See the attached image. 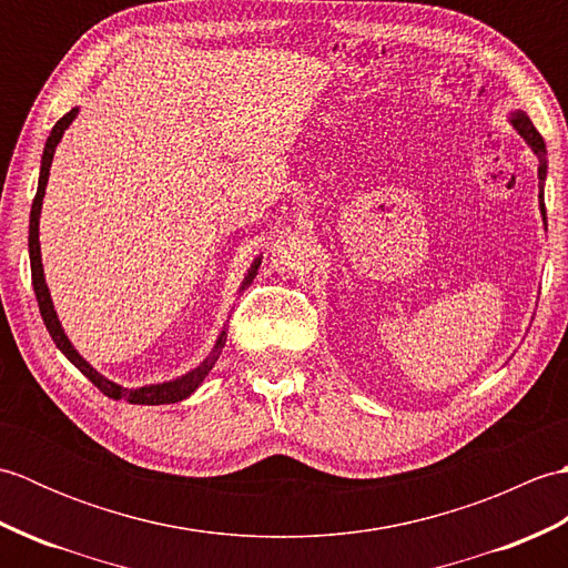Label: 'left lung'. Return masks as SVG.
<instances>
[{
	"label": "left lung",
	"mask_w": 568,
	"mask_h": 568,
	"mask_svg": "<svg viewBox=\"0 0 568 568\" xmlns=\"http://www.w3.org/2000/svg\"><path fill=\"white\" fill-rule=\"evenodd\" d=\"M510 124L517 129V134H520L529 146H532V151L537 153L539 159V168H537V178H539V210H541V216H545L547 222V210H545V178H547V146H545V139L539 136V131L535 129V124L529 122V116L523 114V112H515L510 116Z\"/></svg>",
	"instance_id": "8db88e82"
}]
</instances>
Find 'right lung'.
<instances>
[{
	"instance_id": "1",
	"label": "right lung",
	"mask_w": 568,
	"mask_h": 568,
	"mask_svg": "<svg viewBox=\"0 0 568 568\" xmlns=\"http://www.w3.org/2000/svg\"><path fill=\"white\" fill-rule=\"evenodd\" d=\"M78 116V110H70L65 116H60L51 136H48L45 141V149H43V159H41V175H39V190H36V197H33V204H31V220H29V258H31V281H33V293H36V300H39V310H41V317H43V324L48 334H51V339L55 342V346L60 348L68 356V361L75 368L82 371L84 378H90L92 385H98V388L106 395L112 397V400H126L131 405H168V403H180L185 400V397H190L192 393H195L202 381L207 378V373L212 371V366L216 364V358H220L222 348H224V342H226V332L220 334V339H216L212 354L202 361V364L197 368H192L190 373H185V376H180L175 381H168V383H159V385H143V388H122V385L112 383L110 378H104L102 373L94 371L88 361H84L78 352L75 346H72L68 342V336L63 332V327H60L58 322V315L53 310V300H51V293H48V285H45V277H43V263H41V244H39V216H41V204H43V195H45V185H48V175H51V163H53V153H55V146L60 143V139H63L65 129L72 124V119ZM261 265V258L253 261L251 271L246 275L244 285H241V291L251 283V277L256 275Z\"/></svg>"
}]
</instances>
